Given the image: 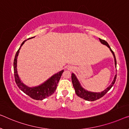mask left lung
<instances>
[{
    "instance_id": "8db88e82",
    "label": "left lung",
    "mask_w": 129,
    "mask_h": 129,
    "mask_svg": "<svg viewBox=\"0 0 129 129\" xmlns=\"http://www.w3.org/2000/svg\"><path fill=\"white\" fill-rule=\"evenodd\" d=\"M100 41L101 43L103 44V45H104L105 46H107L109 48L110 51H111V53H112L113 55H114V61H115V66L116 68V58H115V54L114 53V51L112 50V49H111L110 46H109L108 43L105 41L104 40H102L99 38ZM116 74L115 75V77L114 78V80L111 84L109 85L108 87L106 89H105L104 91L100 92H92V91H89L88 90H86L83 88V87L81 86L80 84L78 78H76V76H75L74 73L72 74V82L73 84V86H74L75 91V93L77 94V95L79 96V97L82 98L85 100L87 101H93L95 100H97L100 99L102 97H103L105 94H106L108 91H109V90L111 89V87H112L113 85H114L115 80H116Z\"/></svg>"
}]
</instances>
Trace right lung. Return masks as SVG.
I'll return each mask as SVG.
<instances>
[{
  "mask_svg": "<svg viewBox=\"0 0 129 129\" xmlns=\"http://www.w3.org/2000/svg\"><path fill=\"white\" fill-rule=\"evenodd\" d=\"M32 37L31 38H33ZM29 38V39H31ZM28 39L27 40H28ZM27 40H24L21 45L20 48L15 54V58L14 60V72L15 81L17 85L18 86L21 91H22L26 95L29 96L32 99L36 100H43L54 93L55 90H56L59 80L60 79L61 76L62 75L64 70L59 71L58 73L53 75L52 76L48 79L43 83L40 84L39 86H35V87H28L24 83H23L21 80L20 77L18 76V71H17V58H18V54L20 53V50L21 46L24 45L25 42Z\"/></svg>",
  "mask_w": 129,
  "mask_h": 129,
  "instance_id": "add662e5",
  "label": "right lung"
}]
</instances>
